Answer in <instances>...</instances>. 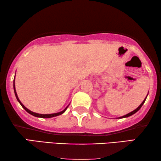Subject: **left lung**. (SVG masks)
<instances>
[{"label": "left lung", "mask_w": 161, "mask_h": 161, "mask_svg": "<svg viewBox=\"0 0 161 161\" xmlns=\"http://www.w3.org/2000/svg\"><path fill=\"white\" fill-rule=\"evenodd\" d=\"M147 97H145V99H144L143 101H142V103L140 104V106L138 107V108H136V109H135V110H133L132 112H131V113H128V114H125V115H124V116H122V117H119V118H125V117H130V116H131V115H132V114H135V113H136L137 111L139 110V109L141 108V107L142 106V104H144V103L145 102V99H146V98H147Z\"/></svg>", "instance_id": "1"}]
</instances>
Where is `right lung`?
I'll use <instances>...</instances> for the list:
<instances>
[{
	"label": "right lung",
	"instance_id": "add662e5",
	"mask_svg": "<svg viewBox=\"0 0 161 161\" xmlns=\"http://www.w3.org/2000/svg\"><path fill=\"white\" fill-rule=\"evenodd\" d=\"M14 93H15V95H16V99H17V100L19 101V103L21 104V105L22 106V108H24L25 111L27 112V113H29V114H32V115H34V116H35V117H42V118H50V117H56V116H58V115H60V114H63L64 113V112L66 111V109H67V108L69 107V105L67 107V108H66L64 109L63 111H62V112H59V113H53V114H39V113H34V112H32V111H31V110H29V109H27L26 108H25V107L24 105V104H23L21 103V101L19 100V97H18V95H17V93H16V88H15V77H14Z\"/></svg>",
	"mask_w": 161,
	"mask_h": 161
}]
</instances>
